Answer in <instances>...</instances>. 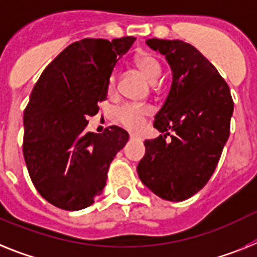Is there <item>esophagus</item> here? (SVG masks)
I'll use <instances>...</instances> for the list:
<instances>
[{
	"mask_svg": "<svg viewBox=\"0 0 257 257\" xmlns=\"http://www.w3.org/2000/svg\"><path fill=\"white\" fill-rule=\"evenodd\" d=\"M129 140H131V141H138V140H141V137H138V136L136 135H131L129 136Z\"/></svg>",
	"mask_w": 257,
	"mask_h": 257,
	"instance_id": "esophagus-1",
	"label": "esophagus"
}]
</instances>
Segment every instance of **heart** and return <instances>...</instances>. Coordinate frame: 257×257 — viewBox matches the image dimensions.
I'll list each match as a JSON object with an SVG mask.
<instances>
[{
    "mask_svg": "<svg viewBox=\"0 0 257 257\" xmlns=\"http://www.w3.org/2000/svg\"><path fill=\"white\" fill-rule=\"evenodd\" d=\"M135 62L142 73L149 81L155 82L162 72L159 59L149 51H141L135 58ZM116 75H111L108 80V89L112 90L115 88ZM151 113V108L147 106H138V104L126 103L119 107L115 112L116 121L122 126L131 131H140L145 125V120Z\"/></svg>",
    "mask_w": 257,
    "mask_h": 257,
    "instance_id": "heart-1",
    "label": "heart"
}]
</instances>
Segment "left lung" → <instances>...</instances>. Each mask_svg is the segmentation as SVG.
Returning <instances> with one entry per match:
<instances>
[{
    "label": "left lung",
    "instance_id": "left-lung-1",
    "mask_svg": "<svg viewBox=\"0 0 257 257\" xmlns=\"http://www.w3.org/2000/svg\"><path fill=\"white\" fill-rule=\"evenodd\" d=\"M146 44L166 55L173 80L154 121L163 136L145 141L137 172L162 199L181 202L204 187L215 172L230 133L233 98L215 66L193 45L159 39Z\"/></svg>",
    "mask_w": 257,
    "mask_h": 257
}]
</instances>
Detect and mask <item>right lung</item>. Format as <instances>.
Here are the masks:
<instances>
[{"label": "right lung", "mask_w": 257, "mask_h": 257, "mask_svg": "<svg viewBox=\"0 0 257 257\" xmlns=\"http://www.w3.org/2000/svg\"><path fill=\"white\" fill-rule=\"evenodd\" d=\"M135 41L128 36L73 42L46 67L31 93L23 117L24 160L37 191L58 208L91 206L128 141V132L116 125L101 135L85 128L107 99L117 57Z\"/></svg>", "instance_id": "obj_1"}]
</instances>
